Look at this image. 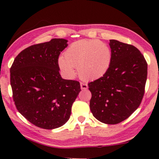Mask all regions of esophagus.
I'll use <instances>...</instances> for the list:
<instances>
[{
    "instance_id": "1",
    "label": "esophagus",
    "mask_w": 159,
    "mask_h": 159,
    "mask_svg": "<svg viewBox=\"0 0 159 159\" xmlns=\"http://www.w3.org/2000/svg\"><path fill=\"white\" fill-rule=\"evenodd\" d=\"M80 88L82 90H86L88 88V85L86 83H80Z\"/></svg>"
}]
</instances>
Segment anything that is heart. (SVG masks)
Here are the masks:
<instances>
[{"instance_id": "b5f03b06", "label": "heart", "mask_w": 159, "mask_h": 159, "mask_svg": "<svg viewBox=\"0 0 159 159\" xmlns=\"http://www.w3.org/2000/svg\"><path fill=\"white\" fill-rule=\"evenodd\" d=\"M111 61V51L104 43L98 40L83 39L74 42L58 60L61 72L72 79L76 67L83 79H98L107 73Z\"/></svg>"}]
</instances>
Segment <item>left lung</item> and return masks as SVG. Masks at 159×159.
I'll list each match as a JSON object with an SVG mask.
<instances>
[{
	"instance_id": "1",
	"label": "left lung",
	"mask_w": 159,
	"mask_h": 159,
	"mask_svg": "<svg viewBox=\"0 0 159 159\" xmlns=\"http://www.w3.org/2000/svg\"><path fill=\"white\" fill-rule=\"evenodd\" d=\"M111 61L107 73L88 83L90 108L94 117L106 124L128 118L140 104L147 77L144 56L133 45L110 40Z\"/></svg>"
}]
</instances>
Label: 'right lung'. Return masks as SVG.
I'll return each instance as SVG.
<instances>
[{
	"label": "right lung",
	"mask_w": 159,
	"mask_h": 159,
	"mask_svg": "<svg viewBox=\"0 0 159 159\" xmlns=\"http://www.w3.org/2000/svg\"><path fill=\"white\" fill-rule=\"evenodd\" d=\"M68 41L53 39L26 48L10 68L13 99L19 112L37 127L57 128L67 122L80 83L61 77L58 58Z\"/></svg>",
	"instance_id": "right-lung-1"
}]
</instances>
